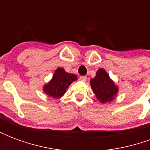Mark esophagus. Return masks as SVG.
<instances>
[{
    "label": "esophagus",
    "mask_w": 150,
    "mask_h": 150,
    "mask_svg": "<svg viewBox=\"0 0 150 150\" xmlns=\"http://www.w3.org/2000/svg\"><path fill=\"white\" fill-rule=\"evenodd\" d=\"M79 79L81 81H87V76H80L79 77Z\"/></svg>",
    "instance_id": "1"
}]
</instances>
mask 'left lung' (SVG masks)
Here are the masks:
<instances>
[{
  "label": "left lung",
  "instance_id": "obj_1",
  "mask_svg": "<svg viewBox=\"0 0 150 150\" xmlns=\"http://www.w3.org/2000/svg\"><path fill=\"white\" fill-rule=\"evenodd\" d=\"M90 84L96 97L102 104L113 100L118 92V87L103 68L99 69L96 71V77L90 80Z\"/></svg>",
  "mask_w": 150,
  "mask_h": 150
}]
</instances>
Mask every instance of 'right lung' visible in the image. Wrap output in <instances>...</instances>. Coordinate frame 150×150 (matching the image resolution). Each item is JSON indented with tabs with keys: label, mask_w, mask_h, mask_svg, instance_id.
I'll list each match as a JSON object with an SVG mask.
<instances>
[{
	"label": "right lung",
	"mask_w": 150,
	"mask_h": 150,
	"mask_svg": "<svg viewBox=\"0 0 150 150\" xmlns=\"http://www.w3.org/2000/svg\"><path fill=\"white\" fill-rule=\"evenodd\" d=\"M75 80H77V76L74 74L66 72L63 68L56 69L51 80L43 86V91L50 97L60 98Z\"/></svg>",
	"instance_id": "right-lung-1"
}]
</instances>
